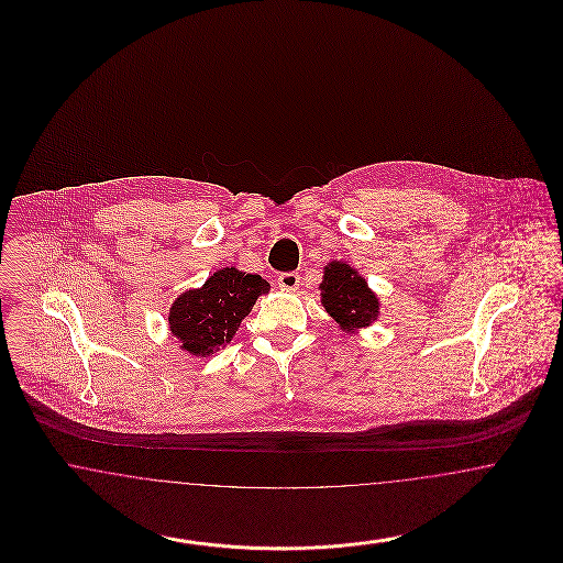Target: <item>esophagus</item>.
Listing matches in <instances>:
<instances>
[{"mask_svg":"<svg viewBox=\"0 0 563 563\" xmlns=\"http://www.w3.org/2000/svg\"><path fill=\"white\" fill-rule=\"evenodd\" d=\"M278 287L285 289V291H297V287H299V274H295V272L280 274V276H278Z\"/></svg>","mask_w":563,"mask_h":563,"instance_id":"esophagus-1","label":"esophagus"}]
</instances>
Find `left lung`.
I'll return each instance as SVG.
<instances>
[{
    "mask_svg": "<svg viewBox=\"0 0 563 563\" xmlns=\"http://www.w3.org/2000/svg\"><path fill=\"white\" fill-rule=\"evenodd\" d=\"M321 303L342 331L356 333L379 319V297L365 276L346 262H329L322 268Z\"/></svg>",
    "mask_w": 563,
    "mask_h": 563,
    "instance_id": "1",
    "label": "left lung"
}]
</instances>
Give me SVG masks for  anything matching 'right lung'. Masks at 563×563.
<instances>
[{"instance_id": "1", "label": "right lung", "mask_w": 563, "mask_h": 563, "mask_svg": "<svg viewBox=\"0 0 563 563\" xmlns=\"http://www.w3.org/2000/svg\"><path fill=\"white\" fill-rule=\"evenodd\" d=\"M269 291L260 274L221 268L202 287L179 295L168 310V329L179 349L191 356H211L236 335L242 319L253 310L260 295Z\"/></svg>"}]
</instances>
